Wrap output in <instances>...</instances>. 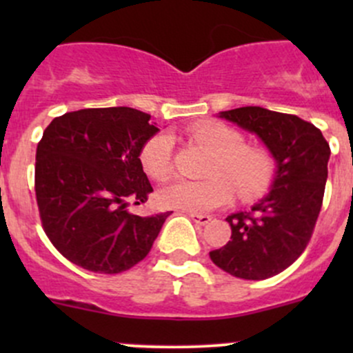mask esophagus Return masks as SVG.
Returning a JSON list of instances; mask_svg holds the SVG:
<instances>
[{"instance_id":"obj_1","label":"esophagus","mask_w":353,"mask_h":353,"mask_svg":"<svg viewBox=\"0 0 353 353\" xmlns=\"http://www.w3.org/2000/svg\"><path fill=\"white\" fill-rule=\"evenodd\" d=\"M190 215V219L193 220L194 223H198V225H206V223L212 222V216L210 215H201V213H188Z\"/></svg>"}]
</instances>
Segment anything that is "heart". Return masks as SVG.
I'll return each instance as SVG.
<instances>
[{"instance_id": "obj_1", "label": "heart", "mask_w": 353, "mask_h": 353, "mask_svg": "<svg viewBox=\"0 0 353 353\" xmlns=\"http://www.w3.org/2000/svg\"><path fill=\"white\" fill-rule=\"evenodd\" d=\"M194 141L206 148L213 159L205 181L177 179L163 184L159 203L167 208L203 213L227 205L237 191L239 198L252 199L265 194L276 174V160L270 150L245 145V138L234 128L216 121L194 124L190 130ZM174 140L169 133H157L145 141L140 162L154 179H163L172 170Z\"/></svg>"}]
</instances>
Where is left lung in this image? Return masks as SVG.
Listing matches in <instances>:
<instances>
[{
	"instance_id": "obj_1",
	"label": "left lung",
	"mask_w": 353,
	"mask_h": 353,
	"mask_svg": "<svg viewBox=\"0 0 353 353\" xmlns=\"http://www.w3.org/2000/svg\"><path fill=\"white\" fill-rule=\"evenodd\" d=\"M220 117L261 138L275 157L276 176L251 212L227 216L232 236L210 258L237 279H270L288 268L311 241L328 179L330 145L314 124L294 114L248 105L223 110Z\"/></svg>"
}]
</instances>
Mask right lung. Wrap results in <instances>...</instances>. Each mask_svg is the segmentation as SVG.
Wrapping results in <instances>:
<instances>
[{
	"mask_svg": "<svg viewBox=\"0 0 353 353\" xmlns=\"http://www.w3.org/2000/svg\"><path fill=\"white\" fill-rule=\"evenodd\" d=\"M159 131L131 108L80 109L54 117L35 154V198L42 229L74 265L94 273L126 272L150 252L169 212H128L154 191L140 162Z\"/></svg>",
	"mask_w": 353,
	"mask_h": 353,
	"instance_id": "add662e5",
	"label": "right lung"
}]
</instances>
